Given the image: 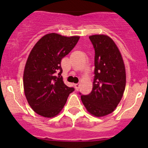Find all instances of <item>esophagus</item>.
<instances>
[{"label":"esophagus","mask_w":148,"mask_h":148,"mask_svg":"<svg viewBox=\"0 0 148 148\" xmlns=\"http://www.w3.org/2000/svg\"><path fill=\"white\" fill-rule=\"evenodd\" d=\"M74 86H75L76 90H79V86H80V84H74Z\"/></svg>","instance_id":"obj_1"}]
</instances>
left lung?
<instances>
[{"instance_id":"obj_1","label":"left lung","mask_w":148,"mask_h":148,"mask_svg":"<svg viewBox=\"0 0 148 148\" xmlns=\"http://www.w3.org/2000/svg\"><path fill=\"white\" fill-rule=\"evenodd\" d=\"M95 49V70L92 89L82 95V101L90 114L106 116L116 109L126 87V69L117 45L110 36L95 34L89 36Z\"/></svg>"}]
</instances>
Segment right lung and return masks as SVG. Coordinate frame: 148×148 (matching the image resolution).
Returning <instances> with one entry per match:
<instances>
[{
  "label": "right lung",
  "mask_w": 148,
  "mask_h": 148,
  "mask_svg": "<svg viewBox=\"0 0 148 148\" xmlns=\"http://www.w3.org/2000/svg\"><path fill=\"white\" fill-rule=\"evenodd\" d=\"M79 38V36L68 37L48 34L31 50L24 66V91L29 105L40 116H57L64 108L69 94L74 91V88L68 87L63 82L60 63Z\"/></svg>",
  "instance_id": "1"
}]
</instances>
